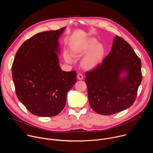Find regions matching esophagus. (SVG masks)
Returning a JSON list of instances; mask_svg holds the SVG:
<instances>
[{"mask_svg":"<svg viewBox=\"0 0 153 153\" xmlns=\"http://www.w3.org/2000/svg\"><path fill=\"white\" fill-rule=\"evenodd\" d=\"M77 79H79V80H82V79H83V75H82V74H80V73H79V74L77 75Z\"/></svg>","mask_w":153,"mask_h":153,"instance_id":"obj_1","label":"esophagus"}]
</instances>
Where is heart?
Listing matches in <instances>:
<instances>
[{
  "label": "heart",
  "mask_w": 153,
  "mask_h": 153,
  "mask_svg": "<svg viewBox=\"0 0 153 153\" xmlns=\"http://www.w3.org/2000/svg\"><path fill=\"white\" fill-rule=\"evenodd\" d=\"M96 38L90 37L75 42L70 47V53L74 58L80 57L85 55L81 61L82 67L87 70H92L102 62L106 49L101 43H97ZM67 52H64V58L68 63L72 62L73 59Z\"/></svg>",
  "instance_id": "obj_1"
}]
</instances>
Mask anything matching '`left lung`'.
Masks as SVG:
<instances>
[{
    "label": "left lung",
    "instance_id": "1",
    "mask_svg": "<svg viewBox=\"0 0 153 153\" xmlns=\"http://www.w3.org/2000/svg\"><path fill=\"white\" fill-rule=\"evenodd\" d=\"M122 72L127 73L123 79ZM85 76L91 108L101 115L115 114L134 102L142 79L141 61L131 45L117 36L103 62Z\"/></svg>",
    "mask_w": 153,
    "mask_h": 153
}]
</instances>
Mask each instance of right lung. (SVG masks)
Masks as SVG:
<instances>
[{
	"mask_svg": "<svg viewBox=\"0 0 153 153\" xmlns=\"http://www.w3.org/2000/svg\"><path fill=\"white\" fill-rule=\"evenodd\" d=\"M65 27L39 32L24 42L12 65L17 97L32 114L54 117L65 108L67 94L76 82V71L59 65L58 38Z\"/></svg>",
	"mask_w": 153,
	"mask_h": 153,
	"instance_id": "1",
	"label": "right lung"
}]
</instances>
